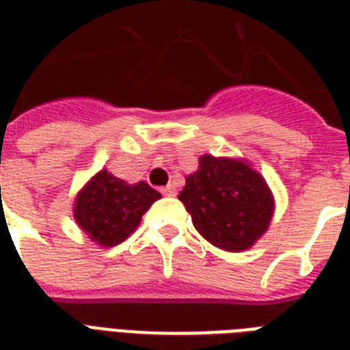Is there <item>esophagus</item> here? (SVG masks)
<instances>
[{
  "label": "esophagus",
  "instance_id": "34e87169",
  "mask_svg": "<svg viewBox=\"0 0 350 350\" xmlns=\"http://www.w3.org/2000/svg\"><path fill=\"white\" fill-rule=\"evenodd\" d=\"M161 192H163L165 196H174L176 189H174V185H167V187H163V189H161Z\"/></svg>",
  "mask_w": 350,
  "mask_h": 350
}]
</instances>
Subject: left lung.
<instances>
[{
    "label": "left lung",
    "instance_id": "1",
    "mask_svg": "<svg viewBox=\"0 0 350 350\" xmlns=\"http://www.w3.org/2000/svg\"><path fill=\"white\" fill-rule=\"evenodd\" d=\"M178 198L198 232L229 252L250 249L269 229L274 213L271 189L249 161L211 154L200 158Z\"/></svg>",
    "mask_w": 350,
    "mask_h": 350
}]
</instances>
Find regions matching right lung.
<instances>
[{"mask_svg":"<svg viewBox=\"0 0 350 350\" xmlns=\"http://www.w3.org/2000/svg\"><path fill=\"white\" fill-rule=\"evenodd\" d=\"M159 198L145 181L129 185L103 169L78 192L74 218L92 241L114 247L136 230L143 214Z\"/></svg>","mask_w":350,"mask_h":350,"instance_id":"right-lung-1","label":"right lung"}]
</instances>
